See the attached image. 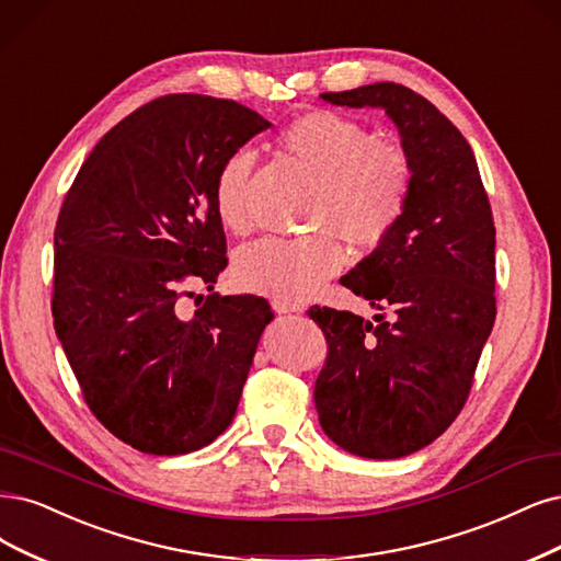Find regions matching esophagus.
<instances>
[{
    "mask_svg": "<svg viewBox=\"0 0 561 561\" xmlns=\"http://www.w3.org/2000/svg\"><path fill=\"white\" fill-rule=\"evenodd\" d=\"M274 311L280 313V316H287V313H299V311H304V308L299 304H293V301L274 299Z\"/></svg>",
    "mask_w": 561,
    "mask_h": 561,
    "instance_id": "1",
    "label": "esophagus"
}]
</instances>
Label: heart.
<instances>
[{"label":"heart","instance_id":"1","mask_svg":"<svg viewBox=\"0 0 561 561\" xmlns=\"http://www.w3.org/2000/svg\"><path fill=\"white\" fill-rule=\"evenodd\" d=\"M276 148L316 179L308 225L322 231L299 239L266 237L243 245L231 278L243 293L301 301L341 272L345 255L333 230L357 250H374L390 239L409 206L413 171L399 146L376 141L362 123L327 108L306 111L287 123L276 134ZM250 173L253 156L248 150L231 152L216 171V214L234 234L250 227Z\"/></svg>","mask_w":561,"mask_h":561}]
</instances>
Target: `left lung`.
Wrapping results in <instances>:
<instances>
[{
  "label": "left lung",
  "instance_id": "8db88e82",
  "mask_svg": "<svg viewBox=\"0 0 561 561\" xmlns=\"http://www.w3.org/2000/svg\"><path fill=\"white\" fill-rule=\"evenodd\" d=\"M320 96L385 108L413 171L390 239L341 278L392 318L308 311L327 339L316 380L324 434L357 457L397 459L430 446L469 399L496 318L492 208L469 141L422 94L385 81Z\"/></svg>",
  "mask_w": 561,
  "mask_h": 561
}]
</instances>
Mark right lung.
<instances>
[{
  "label": "right lung",
  "mask_w": 561,
  "mask_h": 561,
  "mask_svg": "<svg viewBox=\"0 0 561 561\" xmlns=\"http://www.w3.org/2000/svg\"><path fill=\"white\" fill-rule=\"evenodd\" d=\"M268 127L231 100L160 96L104 134L57 216V339L92 415L146 455L199 450L229 427L274 320L262 297L214 293L227 266L216 171ZM190 282L211 295L183 319Z\"/></svg>",
  "instance_id": "add662e5"
}]
</instances>
